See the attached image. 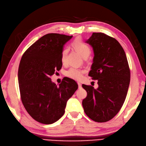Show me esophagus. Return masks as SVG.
Segmentation results:
<instances>
[{"label": "esophagus", "instance_id": "esophagus-1", "mask_svg": "<svg viewBox=\"0 0 146 146\" xmlns=\"http://www.w3.org/2000/svg\"><path fill=\"white\" fill-rule=\"evenodd\" d=\"M78 86H79V88H81V87H82V84H81V82H78Z\"/></svg>", "mask_w": 146, "mask_h": 146}]
</instances>
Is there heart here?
<instances>
[{
  "instance_id": "heart-1",
  "label": "heart",
  "mask_w": 146,
  "mask_h": 146,
  "mask_svg": "<svg viewBox=\"0 0 146 146\" xmlns=\"http://www.w3.org/2000/svg\"><path fill=\"white\" fill-rule=\"evenodd\" d=\"M72 46L84 58H88V56L90 55L91 53L90 47L87 44L84 42L80 38H77V39L74 40L72 42ZM68 51V50L67 48L63 49L61 53V60L63 63L65 62ZM84 73V71L83 70L74 67H71L66 71L65 75L71 79L79 81L83 77Z\"/></svg>"
}]
</instances>
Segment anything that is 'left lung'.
<instances>
[{"label": "left lung", "instance_id": "left-lung-1", "mask_svg": "<svg viewBox=\"0 0 146 146\" xmlns=\"http://www.w3.org/2000/svg\"><path fill=\"white\" fill-rule=\"evenodd\" d=\"M94 51L89 76L98 80V88L82 84L86 97L82 100L85 114L95 122L112 119L121 108L130 82V70L124 49L114 38L94 32L86 41Z\"/></svg>", "mask_w": 146, "mask_h": 146}]
</instances>
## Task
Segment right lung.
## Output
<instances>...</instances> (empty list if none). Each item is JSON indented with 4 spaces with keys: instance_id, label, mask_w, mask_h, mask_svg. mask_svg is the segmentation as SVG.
Listing matches in <instances>:
<instances>
[{
    "instance_id": "obj_1",
    "label": "right lung",
    "mask_w": 146,
    "mask_h": 146,
    "mask_svg": "<svg viewBox=\"0 0 146 146\" xmlns=\"http://www.w3.org/2000/svg\"><path fill=\"white\" fill-rule=\"evenodd\" d=\"M72 37L54 33L44 35L25 51L20 60L18 76L21 102L30 116L42 124L58 120L78 88L70 78L63 79L59 86L51 79L61 69L63 46Z\"/></svg>"
}]
</instances>
